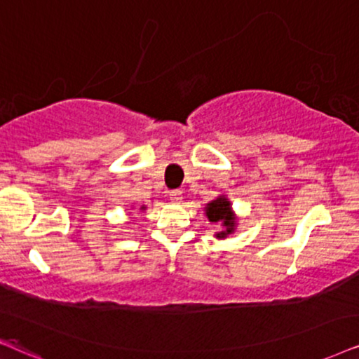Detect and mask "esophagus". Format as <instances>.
Here are the masks:
<instances>
[{
    "mask_svg": "<svg viewBox=\"0 0 359 359\" xmlns=\"http://www.w3.org/2000/svg\"><path fill=\"white\" fill-rule=\"evenodd\" d=\"M169 198L172 203H180L182 202V192H180V190H170Z\"/></svg>",
    "mask_w": 359,
    "mask_h": 359,
    "instance_id": "1",
    "label": "esophagus"
}]
</instances>
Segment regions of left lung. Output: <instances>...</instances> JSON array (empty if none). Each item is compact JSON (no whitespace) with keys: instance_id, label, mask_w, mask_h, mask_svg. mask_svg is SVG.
I'll use <instances>...</instances> for the list:
<instances>
[{"instance_id":"left-lung-1","label":"left lung","mask_w":359,"mask_h":359,"mask_svg":"<svg viewBox=\"0 0 359 359\" xmlns=\"http://www.w3.org/2000/svg\"><path fill=\"white\" fill-rule=\"evenodd\" d=\"M205 217L208 222L222 226L220 232H215V237L219 240L226 238L229 235H232L235 232V229H237V213L233 212L232 202H230L229 197L224 194L207 203Z\"/></svg>"}]
</instances>
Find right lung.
I'll list each match as a JSON object with an SVG mask.
<instances>
[{"instance_id":"obj_1","label":"right lung","mask_w":359,"mask_h":359,"mask_svg":"<svg viewBox=\"0 0 359 359\" xmlns=\"http://www.w3.org/2000/svg\"><path fill=\"white\" fill-rule=\"evenodd\" d=\"M146 208H147L146 205H142V207H140V210H146Z\"/></svg>"}]
</instances>
